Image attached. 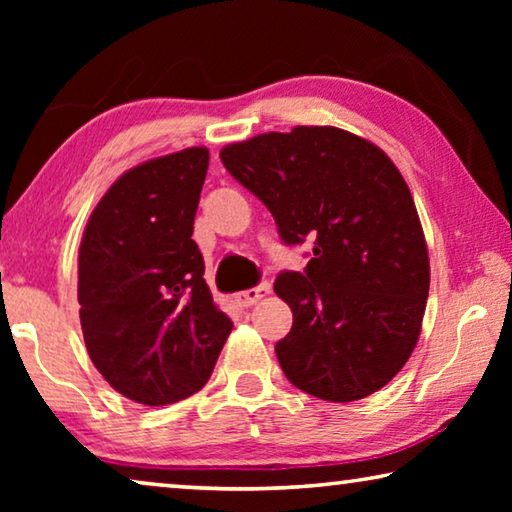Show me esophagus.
Returning <instances> with one entry per match:
<instances>
[{
	"instance_id": "esophagus-1",
	"label": "esophagus",
	"mask_w": 512,
	"mask_h": 512,
	"mask_svg": "<svg viewBox=\"0 0 512 512\" xmlns=\"http://www.w3.org/2000/svg\"><path fill=\"white\" fill-rule=\"evenodd\" d=\"M268 293H271V284L262 282V284H259V287L239 291L237 296H235V300H237L239 307H250V305H255V302L262 300L264 296H268Z\"/></svg>"
}]
</instances>
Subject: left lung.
I'll list each match as a JSON object with an SVG mask.
<instances>
[{
  "label": "left lung",
  "instance_id": "obj_1",
  "mask_svg": "<svg viewBox=\"0 0 512 512\" xmlns=\"http://www.w3.org/2000/svg\"><path fill=\"white\" fill-rule=\"evenodd\" d=\"M273 214L284 244L314 241L305 273L277 275L293 311L275 345L293 386L327 402L384 388L420 339L429 253L409 185L388 155L334 126H296L221 149Z\"/></svg>",
  "mask_w": 512,
  "mask_h": 512
}]
</instances>
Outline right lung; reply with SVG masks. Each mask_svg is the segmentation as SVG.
Returning <instances> with one entry per match:
<instances>
[{
    "label": "right lung",
    "instance_id": "obj_1",
    "mask_svg": "<svg viewBox=\"0 0 512 512\" xmlns=\"http://www.w3.org/2000/svg\"><path fill=\"white\" fill-rule=\"evenodd\" d=\"M210 151L137 164L110 185L79 248L85 348L128 400L164 406L207 384L232 320L214 305L194 235Z\"/></svg>",
    "mask_w": 512,
    "mask_h": 512
}]
</instances>
